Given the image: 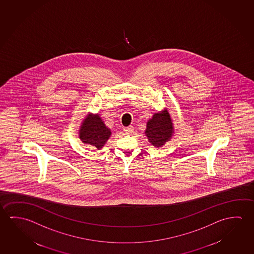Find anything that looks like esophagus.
Wrapping results in <instances>:
<instances>
[{"label":"esophagus","mask_w":254,"mask_h":254,"mask_svg":"<svg viewBox=\"0 0 254 254\" xmlns=\"http://www.w3.org/2000/svg\"><path fill=\"white\" fill-rule=\"evenodd\" d=\"M133 126H129L127 127L124 128V131H125L126 133H130L133 132Z\"/></svg>","instance_id":"1"}]
</instances>
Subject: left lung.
Here are the masks:
<instances>
[{"label":"left lung","instance_id":"left-lung-1","mask_svg":"<svg viewBox=\"0 0 254 254\" xmlns=\"http://www.w3.org/2000/svg\"><path fill=\"white\" fill-rule=\"evenodd\" d=\"M146 127V136L152 145L158 148L170 141L174 133V126L167 109L160 113H155L148 121Z\"/></svg>","mask_w":254,"mask_h":254}]
</instances>
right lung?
<instances>
[{
    "label": "right lung",
    "mask_w": 254,
    "mask_h": 254,
    "mask_svg": "<svg viewBox=\"0 0 254 254\" xmlns=\"http://www.w3.org/2000/svg\"><path fill=\"white\" fill-rule=\"evenodd\" d=\"M112 132L98 114L89 113L84 119L79 130V137L82 142L100 150L107 142Z\"/></svg>",
    "instance_id": "obj_1"
}]
</instances>
